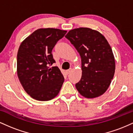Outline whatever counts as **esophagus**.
<instances>
[{
	"mask_svg": "<svg viewBox=\"0 0 133 133\" xmlns=\"http://www.w3.org/2000/svg\"><path fill=\"white\" fill-rule=\"evenodd\" d=\"M71 71H72V69H71V68L69 69V70H67V71H66V74H69V73L71 72Z\"/></svg>",
	"mask_w": 133,
	"mask_h": 133,
	"instance_id": "34e87169",
	"label": "esophagus"
}]
</instances>
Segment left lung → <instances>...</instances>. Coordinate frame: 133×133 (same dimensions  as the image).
<instances>
[{"label": "left lung", "instance_id": "1", "mask_svg": "<svg viewBox=\"0 0 133 133\" xmlns=\"http://www.w3.org/2000/svg\"><path fill=\"white\" fill-rule=\"evenodd\" d=\"M65 37L81 58L82 76L76 84V89L86 98L101 96L109 88L115 72L114 54L108 41L99 32L87 27L69 30Z\"/></svg>", "mask_w": 133, "mask_h": 133}]
</instances>
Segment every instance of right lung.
Masks as SVG:
<instances>
[{
	"label": "right lung",
	"mask_w": 133,
	"mask_h": 133,
	"mask_svg": "<svg viewBox=\"0 0 133 133\" xmlns=\"http://www.w3.org/2000/svg\"><path fill=\"white\" fill-rule=\"evenodd\" d=\"M66 30L41 28L25 38L20 45L17 59V72L21 84L34 99L46 101L54 99L60 91L64 78L55 62L52 50Z\"/></svg>",
	"instance_id": "right-lung-1"
}]
</instances>
